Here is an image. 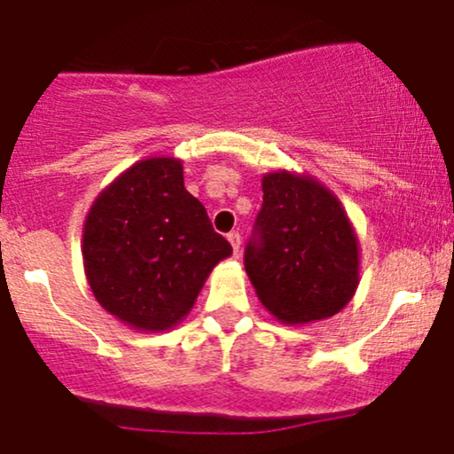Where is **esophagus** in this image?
Returning a JSON list of instances; mask_svg holds the SVG:
<instances>
[{
  "label": "esophagus",
  "mask_w": 454,
  "mask_h": 454,
  "mask_svg": "<svg viewBox=\"0 0 454 454\" xmlns=\"http://www.w3.org/2000/svg\"><path fill=\"white\" fill-rule=\"evenodd\" d=\"M228 241H231V246H232V253H239V248H241V235L237 231H232L231 235H228Z\"/></svg>",
  "instance_id": "obj_1"
}]
</instances>
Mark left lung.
I'll return each instance as SVG.
<instances>
[{
    "instance_id": "obj_1",
    "label": "left lung",
    "mask_w": 454,
    "mask_h": 454,
    "mask_svg": "<svg viewBox=\"0 0 454 454\" xmlns=\"http://www.w3.org/2000/svg\"><path fill=\"white\" fill-rule=\"evenodd\" d=\"M263 204L244 253L256 296L274 318L305 325L338 314L360 277L358 237L336 195L309 176H263Z\"/></svg>"
}]
</instances>
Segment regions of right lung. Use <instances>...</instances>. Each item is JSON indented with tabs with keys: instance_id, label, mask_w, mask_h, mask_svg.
Listing matches in <instances>:
<instances>
[{
	"instance_id": "add662e5",
	"label": "right lung",
	"mask_w": 454,
	"mask_h": 454,
	"mask_svg": "<svg viewBox=\"0 0 454 454\" xmlns=\"http://www.w3.org/2000/svg\"><path fill=\"white\" fill-rule=\"evenodd\" d=\"M228 254L231 244L184 189L176 158L140 160L121 173L83 226L85 277L96 301L140 332L180 323Z\"/></svg>"
}]
</instances>
